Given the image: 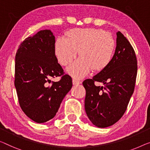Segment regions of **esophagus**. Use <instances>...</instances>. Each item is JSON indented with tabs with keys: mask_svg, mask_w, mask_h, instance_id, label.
Here are the masks:
<instances>
[{
	"mask_svg": "<svg viewBox=\"0 0 150 150\" xmlns=\"http://www.w3.org/2000/svg\"><path fill=\"white\" fill-rule=\"evenodd\" d=\"M81 83V81H77V80L76 79H73V84L74 85V86H78V85H79Z\"/></svg>",
	"mask_w": 150,
	"mask_h": 150,
	"instance_id": "esophagus-1",
	"label": "esophagus"
}]
</instances>
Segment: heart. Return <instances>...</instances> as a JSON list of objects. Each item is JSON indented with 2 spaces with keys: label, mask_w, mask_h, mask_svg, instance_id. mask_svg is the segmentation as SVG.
Listing matches in <instances>:
<instances>
[{
  "label": "heart",
  "mask_w": 150,
  "mask_h": 150,
  "mask_svg": "<svg viewBox=\"0 0 150 150\" xmlns=\"http://www.w3.org/2000/svg\"><path fill=\"white\" fill-rule=\"evenodd\" d=\"M65 39L56 40L54 50L57 61L69 66L67 71L71 77L81 79L91 70L101 72L111 64L115 55L116 42L111 33L100 29L76 28L67 32Z\"/></svg>",
  "instance_id": "b5f03b06"
}]
</instances>
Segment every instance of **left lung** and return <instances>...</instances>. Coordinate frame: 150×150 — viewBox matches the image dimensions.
<instances>
[{
  "label": "left lung",
  "instance_id": "1",
  "mask_svg": "<svg viewBox=\"0 0 150 150\" xmlns=\"http://www.w3.org/2000/svg\"><path fill=\"white\" fill-rule=\"evenodd\" d=\"M137 62L130 42L117 33V46L111 64L105 70L83 82L86 89L85 110L93 125L105 128L124 115L135 88ZM101 82L104 86L94 83Z\"/></svg>",
  "mask_w": 150,
  "mask_h": 150
}]
</instances>
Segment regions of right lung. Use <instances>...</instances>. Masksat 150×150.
<instances>
[{
  "label": "right lung",
  "instance_id": "1",
  "mask_svg": "<svg viewBox=\"0 0 150 150\" xmlns=\"http://www.w3.org/2000/svg\"><path fill=\"white\" fill-rule=\"evenodd\" d=\"M55 37L41 30L20 44L15 55V86L19 105L33 121L43 123L54 117L64 96L72 88V79L64 75L54 47ZM62 75L59 82L52 77Z\"/></svg>",
  "mask_w": 150,
  "mask_h": 150
}]
</instances>
